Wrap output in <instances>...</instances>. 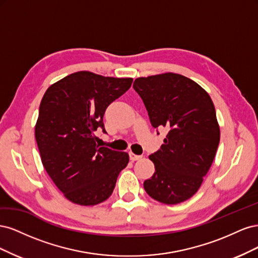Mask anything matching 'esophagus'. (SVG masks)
Masks as SVG:
<instances>
[{
    "label": "esophagus",
    "instance_id": "1",
    "mask_svg": "<svg viewBox=\"0 0 258 258\" xmlns=\"http://www.w3.org/2000/svg\"><path fill=\"white\" fill-rule=\"evenodd\" d=\"M129 157H130V160L136 161V160H139L140 158H141V156H140V155H136V154H134L132 152H130V153H129Z\"/></svg>",
    "mask_w": 258,
    "mask_h": 258
}]
</instances>
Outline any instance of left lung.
<instances>
[{"label":"left lung","instance_id":"1","mask_svg":"<svg viewBox=\"0 0 258 258\" xmlns=\"http://www.w3.org/2000/svg\"><path fill=\"white\" fill-rule=\"evenodd\" d=\"M134 88L142 98L154 128L168 135L150 158L155 172L143 186L161 204L177 205L197 192L215 157L221 131L209 93L181 74L138 77Z\"/></svg>","mask_w":258,"mask_h":258}]
</instances>
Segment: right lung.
Returning a JSON list of instances; mask_svg holds the SVG:
<instances>
[{"instance_id": "right-lung-1", "label": "right lung", "mask_w": 258, "mask_h": 258, "mask_svg": "<svg viewBox=\"0 0 258 258\" xmlns=\"http://www.w3.org/2000/svg\"><path fill=\"white\" fill-rule=\"evenodd\" d=\"M132 79L80 71L46 90L35 123L42 163L63 196L80 206H96L111 196L129 155L96 143L105 132L103 115L126 92Z\"/></svg>"}]
</instances>
